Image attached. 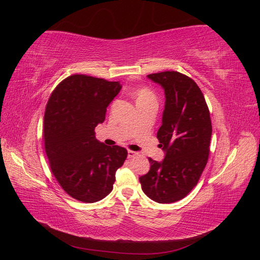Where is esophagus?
Here are the masks:
<instances>
[{
  "label": "esophagus",
  "instance_id": "1",
  "mask_svg": "<svg viewBox=\"0 0 260 260\" xmlns=\"http://www.w3.org/2000/svg\"><path fill=\"white\" fill-rule=\"evenodd\" d=\"M138 155V152H135V151H128V158H132V157H136Z\"/></svg>",
  "mask_w": 260,
  "mask_h": 260
}]
</instances>
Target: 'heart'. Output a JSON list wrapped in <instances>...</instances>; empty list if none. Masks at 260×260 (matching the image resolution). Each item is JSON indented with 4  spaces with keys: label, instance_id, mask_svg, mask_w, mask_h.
I'll return each mask as SVG.
<instances>
[{
    "label": "heart",
    "instance_id": "1",
    "mask_svg": "<svg viewBox=\"0 0 260 260\" xmlns=\"http://www.w3.org/2000/svg\"><path fill=\"white\" fill-rule=\"evenodd\" d=\"M135 96L137 100V103H140V102H146V101H155L154 93L146 88H140L136 90Z\"/></svg>",
    "mask_w": 260,
    "mask_h": 260
}]
</instances>
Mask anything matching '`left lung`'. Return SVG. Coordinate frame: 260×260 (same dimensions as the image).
Masks as SVG:
<instances>
[{
	"label": "left lung",
	"mask_w": 260,
	"mask_h": 260,
	"mask_svg": "<svg viewBox=\"0 0 260 260\" xmlns=\"http://www.w3.org/2000/svg\"><path fill=\"white\" fill-rule=\"evenodd\" d=\"M165 93L161 125L157 131L161 161L149 158L151 169L140 177L146 196L160 204L182 200L198 184L205 168L211 138V121L201 89L178 72L148 75Z\"/></svg>",
	"instance_id": "8db88e82"
}]
</instances>
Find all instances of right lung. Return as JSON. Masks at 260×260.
I'll return each instance as SVG.
<instances>
[{"instance_id":"add662e5","label":"right lung","mask_w":260,"mask_h":260,"mask_svg":"<svg viewBox=\"0 0 260 260\" xmlns=\"http://www.w3.org/2000/svg\"><path fill=\"white\" fill-rule=\"evenodd\" d=\"M121 88L119 81L74 75L56 86L46 105L44 143L52 172L80 202H99L111 193L127 158V149L105 145L94 132Z\"/></svg>"}]
</instances>
